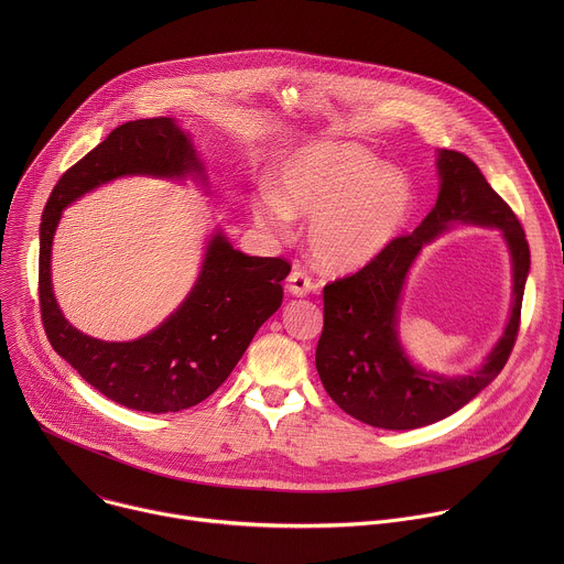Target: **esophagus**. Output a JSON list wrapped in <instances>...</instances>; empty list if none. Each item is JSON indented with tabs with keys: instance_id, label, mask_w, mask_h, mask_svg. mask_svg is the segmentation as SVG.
Listing matches in <instances>:
<instances>
[{
	"instance_id": "34e87169",
	"label": "esophagus",
	"mask_w": 564,
	"mask_h": 564,
	"mask_svg": "<svg viewBox=\"0 0 564 564\" xmlns=\"http://www.w3.org/2000/svg\"><path fill=\"white\" fill-rule=\"evenodd\" d=\"M312 290H314L312 279H310L303 270L294 268V270L290 272V276H288V292H290L292 296H305V294H310Z\"/></svg>"
}]
</instances>
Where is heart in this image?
Listing matches in <instances>:
<instances>
[{"label": "heart", "mask_w": 564, "mask_h": 564, "mask_svg": "<svg viewBox=\"0 0 564 564\" xmlns=\"http://www.w3.org/2000/svg\"><path fill=\"white\" fill-rule=\"evenodd\" d=\"M415 209L411 181L357 142L318 140L294 149L276 170V192L250 200L254 223L281 231L310 218L307 248L316 265L355 272L377 261L406 229Z\"/></svg>", "instance_id": "b5f03b06"}]
</instances>
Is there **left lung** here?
<instances>
[{
    "instance_id": "8db88e82",
    "label": "left lung",
    "mask_w": 564,
    "mask_h": 564,
    "mask_svg": "<svg viewBox=\"0 0 564 564\" xmlns=\"http://www.w3.org/2000/svg\"><path fill=\"white\" fill-rule=\"evenodd\" d=\"M437 203L411 236H401L370 265L324 288V333L316 370L335 404L355 420L411 431L435 424L485 390L505 368L520 326L531 268L529 243L511 207L491 189L473 160L437 149ZM457 224L491 226L512 257V310L490 355L466 376H444L415 365L398 339V305L421 250Z\"/></svg>"
}]
</instances>
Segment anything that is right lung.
Masks as SVG:
<instances>
[{"label":"right lung","instance_id":"right-lung-1","mask_svg":"<svg viewBox=\"0 0 564 564\" xmlns=\"http://www.w3.org/2000/svg\"><path fill=\"white\" fill-rule=\"evenodd\" d=\"M198 181L207 170L192 135L174 118L124 122L75 163L55 185L40 225V307L55 352L79 377L133 411L178 413L207 399L234 370L257 330L281 307L290 263L234 250L216 225L205 240L198 276L181 305L147 335L102 341L73 328L53 281V238L62 212L118 178Z\"/></svg>","mask_w":564,"mask_h":564}]
</instances>
